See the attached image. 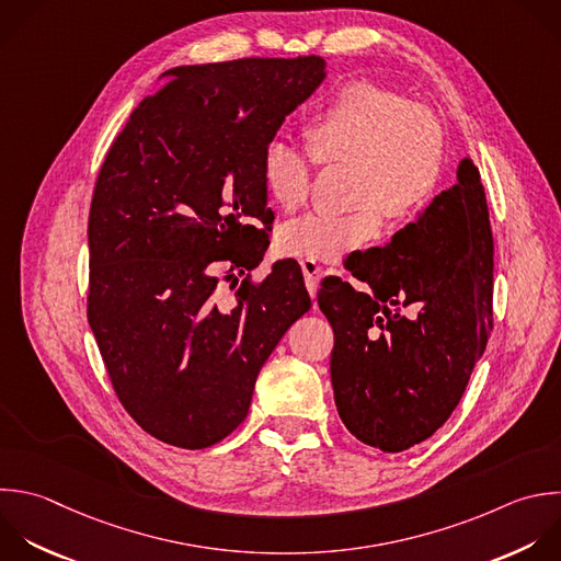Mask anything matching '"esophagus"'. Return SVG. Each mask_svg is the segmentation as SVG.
<instances>
[{
	"label": "esophagus",
	"instance_id": "esophagus-1",
	"mask_svg": "<svg viewBox=\"0 0 561 561\" xmlns=\"http://www.w3.org/2000/svg\"><path fill=\"white\" fill-rule=\"evenodd\" d=\"M300 267H302V274H305V283H307V289L311 296H316V289H318V280H320V274H322V267L320 263H316L313 259H302L300 261Z\"/></svg>",
	"mask_w": 561,
	"mask_h": 561
}]
</instances>
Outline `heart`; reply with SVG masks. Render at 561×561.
<instances>
[{"label": "heart", "mask_w": 561, "mask_h": 561, "mask_svg": "<svg viewBox=\"0 0 561 561\" xmlns=\"http://www.w3.org/2000/svg\"><path fill=\"white\" fill-rule=\"evenodd\" d=\"M300 138L313 164L351 167L348 197L355 208L289 224L278 234V245L291 256H346L379 232L381 213L392 221L414 217L443 178L445 138L438 118L403 94L368 81L340 88L305 121ZM261 180L287 213L300 210L313 188L309 162L280 142L267 145Z\"/></svg>", "instance_id": "b5f03b06"}]
</instances>
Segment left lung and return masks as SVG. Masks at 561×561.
<instances>
[{"label": "left lung", "mask_w": 561, "mask_h": 561, "mask_svg": "<svg viewBox=\"0 0 561 561\" xmlns=\"http://www.w3.org/2000/svg\"><path fill=\"white\" fill-rule=\"evenodd\" d=\"M344 270L318 291L335 335V405L362 443L403 451L449 419L493 331V237L473 162L462 158L451 188Z\"/></svg>", "instance_id": "1"}]
</instances>
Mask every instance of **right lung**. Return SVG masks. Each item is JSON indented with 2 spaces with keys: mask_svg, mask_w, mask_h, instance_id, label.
<instances>
[{
  "mask_svg": "<svg viewBox=\"0 0 561 561\" xmlns=\"http://www.w3.org/2000/svg\"><path fill=\"white\" fill-rule=\"evenodd\" d=\"M324 68L316 55L173 68L105 156L88 320L123 408L162 443L204 449L237 430L261 366L311 307L296 261L252 272L274 221L263 153Z\"/></svg>",
  "mask_w": 561,
  "mask_h": 561,
  "instance_id": "1",
  "label": "right lung"
}]
</instances>
